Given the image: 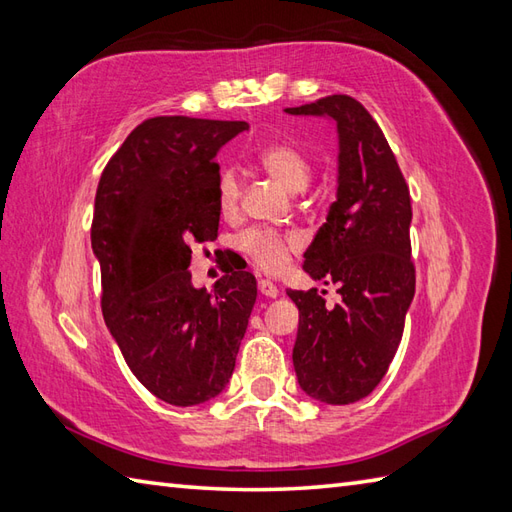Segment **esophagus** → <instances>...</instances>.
<instances>
[{
    "mask_svg": "<svg viewBox=\"0 0 512 512\" xmlns=\"http://www.w3.org/2000/svg\"><path fill=\"white\" fill-rule=\"evenodd\" d=\"M257 288H259L261 294L268 296V299H277V296H279V288L272 281H268V279H259Z\"/></svg>",
    "mask_w": 512,
    "mask_h": 512,
    "instance_id": "34e87169",
    "label": "esophagus"
}]
</instances>
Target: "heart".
Here are the masks:
<instances>
[{
	"instance_id": "1",
	"label": "heart",
	"mask_w": 512,
	"mask_h": 512,
	"mask_svg": "<svg viewBox=\"0 0 512 512\" xmlns=\"http://www.w3.org/2000/svg\"><path fill=\"white\" fill-rule=\"evenodd\" d=\"M257 163L268 172L275 181H279L288 192H303L310 185L312 163L305 154L290 144H270L259 150ZM242 185L235 170H222L218 178V205L222 213H233L240 202ZM301 246L296 235H283L270 229H251L240 237V248L251 257L259 268L268 272H277L285 264L292 251Z\"/></svg>"
}]
</instances>
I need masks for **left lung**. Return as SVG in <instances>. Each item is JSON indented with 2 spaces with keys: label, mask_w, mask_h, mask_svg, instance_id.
Segmentation results:
<instances>
[{
  "label": "left lung",
  "mask_w": 512,
  "mask_h": 512,
  "mask_svg": "<svg viewBox=\"0 0 512 512\" xmlns=\"http://www.w3.org/2000/svg\"><path fill=\"white\" fill-rule=\"evenodd\" d=\"M285 113L331 117L338 128L336 202L303 255V270L336 283L342 303L327 307L316 288L288 296L299 307L296 379L312 399L347 406L384 379L414 299L410 189L382 128L351 95Z\"/></svg>",
  "instance_id": "1"
}]
</instances>
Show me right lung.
I'll list each match as a JSON object with an SVG mask.
<instances>
[{
    "label": "right lung",
    "mask_w": 512,
    "mask_h": 512,
    "mask_svg": "<svg viewBox=\"0 0 512 512\" xmlns=\"http://www.w3.org/2000/svg\"><path fill=\"white\" fill-rule=\"evenodd\" d=\"M246 122L150 117L100 176L91 248L102 314L130 371L170 406H198L229 384L257 299L251 272L213 292L192 285V246L218 237V150Z\"/></svg>",
    "instance_id": "obj_1"
}]
</instances>
